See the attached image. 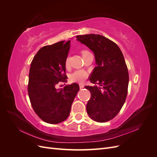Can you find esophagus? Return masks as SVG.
Returning a JSON list of instances; mask_svg holds the SVG:
<instances>
[{
  "instance_id": "esophagus-1",
  "label": "esophagus",
  "mask_w": 157,
  "mask_h": 157,
  "mask_svg": "<svg viewBox=\"0 0 157 157\" xmlns=\"http://www.w3.org/2000/svg\"><path fill=\"white\" fill-rule=\"evenodd\" d=\"M84 84H82V83H79V87H80V89H82L83 88H84Z\"/></svg>"
}]
</instances>
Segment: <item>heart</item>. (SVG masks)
Returning a JSON list of instances; mask_svg holds the SVG:
<instances>
[{
	"mask_svg": "<svg viewBox=\"0 0 157 157\" xmlns=\"http://www.w3.org/2000/svg\"><path fill=\"white\" fill-rule=\"evenodd\" d=\"M85 50L82 51V54L83 53ZM69 61L70 58L69 56H67V58L65 59V66L66 67H68L69 65ZM87 77V73L86 71L82 70V69H78L76 70L70 76V79L72 80V81H77V82H82Z\"/></svg>",
	"mask_w": 157,
	"mask_h": 157,
	"instance_id": "1",
	"label": "heart"
}]
</instances>
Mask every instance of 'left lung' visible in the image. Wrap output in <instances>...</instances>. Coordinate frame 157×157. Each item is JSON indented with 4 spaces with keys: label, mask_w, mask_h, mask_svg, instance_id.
I'll return each instance as SVG.
<instances>
[{
    "label": "left lung",
    "mask_w": 157,
    "mask_h": 157,
    "mask_svg": "<svg viewBox=\"0 0 157 157\" xmlns=\"http://www.w3.org/2000/svg\"><path fill=\"white\" fill-rule=\"evenodd\" d=\"M77 40L94 52L97 66L90 77L98 86H85L91 93L87 113L94 121L105 122L117 116L126 101L129 75L117 44L100 35H84Z\"/></svg>",
    "instance_id": "obj_1"
}]
</instances>
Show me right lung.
<instances>
[{"instance_id": "obj_1", "label": "right lung", "mask_w": 157, "mask_h": 157, "mask_svg": "<svg viewBox=\"0 0 157 157\" xmlns=\"http://www.w3.org/2000/svg\"><path fill=\"white\" fill-rule=\"evenodd\" d=\"M70 42L60 41L43 46L31 63L28 94L33 110L40 118L49 124L64 121L79 90L76 83L56 89L59 82H66L65 59Z\"/></svg>"}]
</instances>
